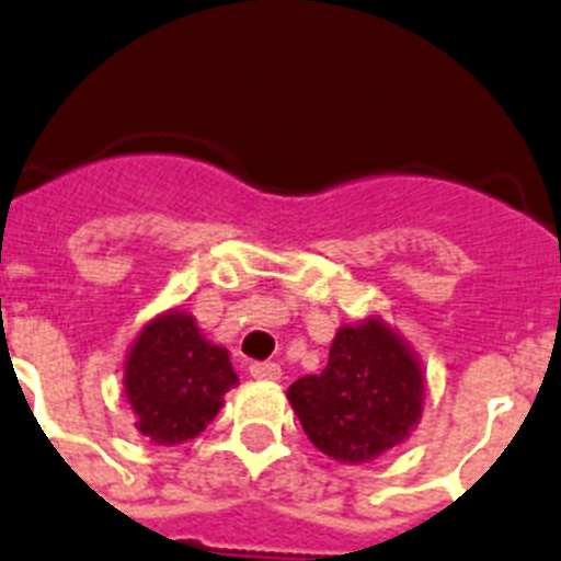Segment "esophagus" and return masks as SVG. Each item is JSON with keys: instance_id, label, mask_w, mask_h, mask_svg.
<instances>
[{"instance_id": "obj_1", "label": "esophagus", "mask_w": 561, "mask_h": 561, "mask_svg": "<svg viewBox=\"0 0 561 561\" xmlns=\"http://www.w3.org/2000/svg\"><path fill=\"white\" fill-rule=\"evenodd\" d=\"M249 374L260 381H279L282 368L276 363H251Z\"/></svg>"}]
</instances>
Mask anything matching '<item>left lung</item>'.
Wrapping results in <instances>:
<instances>
[{"label":"left lung","mask_w":561,"mask_h":561,"mask_svg":"<svg viewBox=\"0 0 561 561\" xmlns=\"http://www.w3.org/2000/svg\"><path fill=\"white\" fill-rule=\"evenodd\" d=\"M312 446L343 465H365L401 446L421 423L426 374L392 323L365 316L343 323L321 374L287 387Z\"/></svg>","instance_id":"8db88e82"}]
</instances>
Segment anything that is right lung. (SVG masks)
Listing matches in <instances>:
<instances>
[{"label": "right lung", "mask_w": 561, "mask_h": 561, "mask_svg": "<svg viewBox=\"0 0 561 561\" xmlns=\"http://www.w3.org/2000/svg\"><path fill=\"white\" fill-rule=\"evenodd\" d=\"M238 381L227 348L204 337L182 307L146 321L124 363L135 428L157 446H180L202 434Z\"/></svg>", "instance_id": "add662e5"}]
</instances>
